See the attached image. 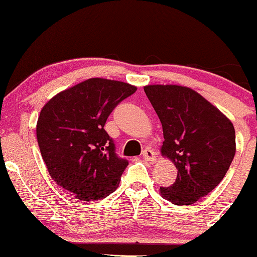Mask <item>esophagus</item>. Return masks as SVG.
<instances>
[{
  "label": "esophagus",
  "mask_w": 257,
  "mask_h": 257,
  "mask_svg": "<svg viewBox=\"0 0 257 257\" xmlns=\"http://www.w3.org/2000/svg\"><path fill=\"white\" fill-rule=\"evenodd\" d=\"M142 157H143V159L147 160V161H155V160H157V155H155V152L152 151L151 148L144 149V151L142 152Z\"/></svg>",
  "instance_id": "1"
}]
</instances>
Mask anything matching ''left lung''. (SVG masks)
<instances>
[{"label":"left lung","instance_id":"8db88e82","mask_svg":"<svg viewBox=\"0 0 257 257\" xmlns=\"http://www.w3.org/2000/svg\"><path fill=\"white\" fill-rule=\"evenodd\" d=\"M147 97L163 125L161 154L177 167V178L160 187L161 197L175 205H192L223 180L235 154L234 126L189 87L148 85Z\"/></svg>","mask_w":257,"mask_h":257}]
</instances>
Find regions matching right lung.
I'll use <instances>...</instances> for the list:
<instances>
[{
	"mask_svg": "<svg viewBox=\"0 0 257 257\" xmlns=\"http://www.w3.org/2000/svg\"><path fill=\"white\" fill-rule=\"evenodd\" d=\"M137 87L115 80H85L59 92L41 109L36 137L48 174L83 201L99 200L117 188L128 161L115 153L106 119Z\"/></svg>",
	"mask_w": 257,
	"mask_h": 257,
	"instance_id": "obj_1",
	"label": "right lung"
}]
</instances>
